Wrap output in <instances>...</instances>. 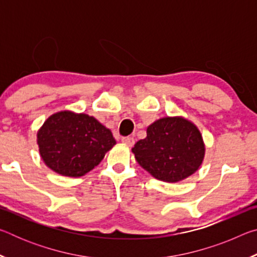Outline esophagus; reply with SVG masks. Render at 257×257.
I'll return each instance as SVG.
<instances>
[{
  "label": "esophagus",
  "mask_w": 257,
  "mask_h": 257,
  "mask_svg": "<svg viewBox=\"0 0 257 257\" xmlns=\"http://www.w3.org/2000/svg\"><path fill=\"white\" fill-rule=\"evenodd\" d=\"M122 143H123L124 145L132 147L135 144V139L133 137H123L122 138Z\"/></svg>",
  "instance_id": "esophagus-1"
}]
</instances>
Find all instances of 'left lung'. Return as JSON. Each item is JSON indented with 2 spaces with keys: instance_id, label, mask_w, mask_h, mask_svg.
<instances>
[{
  "instance_id": "8db88e82",
  "label": "left lung",
  "mask_w": 257,
  "mask_h": 257,
  "mask_svg": "<svg viewBox=\"0 0 257 257\" xmlns=\"http://www.w3.org/2000/svg\"><path fill=\"white\" fill-rule=\"evenodd\" d=\"M132 152L143 169L155 179L178 182L196 172L205 156L199 129L184 116H164L146 130Z\"/></svg>"
}]
</instances>
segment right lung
<instances>
[{"mask_svg": "<svg viewBox=\"0 0 257 257\" xmlns=\"http://www.w3.org/2000/svg\"><path fill=\"white\" fill-rule=\"evenodd\" d=\"M115 144L111 130L94 116L69 110L50 115L37 132L43 162L66 177L85 176Z\"/></svg>", "mask_w": 257, "mask_h": 257, "instance_id": "1", "label": "right lung"}]
</instances>
